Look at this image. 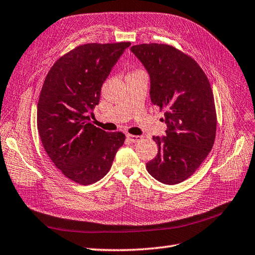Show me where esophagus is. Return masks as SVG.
I'll return each mask as SVG.
<instances>
[{"instance_id":"1","label":"esophagus","mask_w":255,"mask_h":255,"mask_svg":"<svg viewBox=\"0 0 255 255\" xmlns=\"http://www.w3.org/2000/svg\"><path fill=\"white\" fill-rule=\"evenodd\" d=\"M127 138L131 141L132 143H136L142 140V136L140 135H134V134H127Z\"/></svg>"}]
</instances>
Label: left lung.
Listing matches in <instances>:
<instances>
[{
  "label": "left lung",
  "instance_id": "1",
  "mask_svg": "<svg viewBox=\"0 0 255 255\" xmlns=\"http://www.w3.org/2000/svg\"><path fill=\"white\" fill-rule=\"evenodd\" d=\"M130 50L151 80V101L165 110V136H153L158 146L148 161V173L164 184L190 178L206 159L217 132L212 89L192 57L166 44H140Z\"/></svg>",
  "mask_w": 255,
  "mask_h": 255
}]
</instances>
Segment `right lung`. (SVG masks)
I'll use <instances>...</instances> for the list:
<instances>
[{
    "instance_id": "add662e5",
    "label": "right lung",
    "mask_w": 255,
    "mask_h": 255,
    "mask_svg": "<svg viewBox=\"0 0 255 255\" xmlns=\"http://www.w3.org/2000/svg\"><path fill=\"white\" fill-rule=\"evenodd\" d=\"M130 42L90 43L58 59L45 78L37 103V130L55 166L68 179L88 185L106 175L125 142L90 123L101 87Z\"/></svg>"
}]
</instances>
